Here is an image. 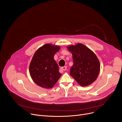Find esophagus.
I'll return each instance as SVG.
<instances>
[{
	"label": "esophagus",
	"instance_id": "34e87169",
	"mask_svg": "<svg viewBox=\"0 0 122 122\" xmlns=\"http://www.w3.org/2000/svg\"><path fill=\"white\" fill-rule=\"evenodd\" d=\"M66 66H63V67H61V69L62 71H66Z\"/></svg>",
	"mask_w": 122,
	"mask_h": 122
}]
</instances>
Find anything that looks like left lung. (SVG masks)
Here are the masks:
<instances>
[{"instance_id": "1", "label": "left lung", "mask_w": 122, "mask_h": 122, "mask_svg": "<svg viewBox=\"0 0 122 122\" xmlns=\"http://www.w3.org/2000/svg\"><path fill=\"white\" fill-rule=\"evenodd\" d=\"M72 55L73 65L70 75L81 86L94 82L100 72V65L94 52L81 43L66 47Z\"/></svg>"}]
</instances>
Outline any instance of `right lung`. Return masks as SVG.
Returning <instances> with one entry per match:
<instances>
[{
  "label": "right lung",
  "mask_w": 122,
  "mask_h": 122,
  "mask_svg": "<svg viewBox=\"0 0 122 122\" xmlns=\"http://www.w3.org/2000/svg\"><path fill=\"white\" fill-rule=\"evenodd\" d=\"M60 47L46 44L39 48L34 54L29 65V71L33 81L42 88H53L61 76L59 66L54 56Z\"/></svg>",
  "instance_id": "right-lung-1"
}]
</instances>
